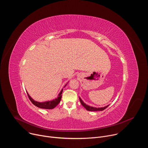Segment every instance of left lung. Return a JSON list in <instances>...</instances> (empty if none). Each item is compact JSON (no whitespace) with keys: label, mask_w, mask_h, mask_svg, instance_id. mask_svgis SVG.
<instances>
[{"label":"left lung","mask_w":148,"mask_h":148,"mask_svg":"<svg viewBox=\"0 0 148 148\" xmlns=\"http://www.w3.org/2000/svg\"><path fill=\"white\" fill-rule=\"evenodd\" d=\"M79 101L81 103V105H82V106L85 108L87 111H103L105 109H106L108 106V105H107V106H105L104 107H101V108H96V107H90V105H87L86 103H84V101L81 99L80 97H79Z\"/></svg>","instance_id":"1"}]
</instances>
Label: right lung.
<instances>
[{
  "label": "right lung",
  "instance_id": "1",
  "mask_svg": "<svg viewBox=\"0 0 148 148\" xmlns=\"http://www.w3.org/2000/svg\"><path fill=\"white\" fill-rule=\"evenodd\" d=\"M67 84H66V86H64V87L67 86ZM63 91V88L61 90V91L60 92V93L58 95L57 98L51 100V101H45V102H38L36 101H34L30 95L29 94L27 93L28 97L30 99V100L31 101V102L34 105H36V107L40 108H42V109H47V110H51L54 108L59 103V102L61 101V94L62 92Z\"/></svg>",
  "mask_w": 148,
  "mask_h": 148
}]
</instances>
